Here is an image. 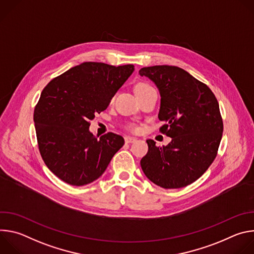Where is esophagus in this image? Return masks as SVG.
I'll use <instances>...</instances> for the list:
<instances>
[{"label": "esophagus", "instance_id": "obj_1", "mask_svg": "<svg viewBox=\"0 0 254 254\" xmlns=\"http://www.w3.org/2000/svg\"><path fill=\"white\" fill-rule=\"evenodd\" d=\"M135 140H136V138L133 137V136H128V135H126V136H125V141H126V143H131V142H134Z\"/></svg>", "mask_w": 254, "mask_h": 254}]
</instances>
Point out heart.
I'll use <instances>...</instances> for the list:
<instances>
[{"label": "heart", "mask_w": 254, "mask_h": 254, "mask_svg": "<svg viewBox=\"0 0 254 254\" xmlns=\"http://www.w3.org/2000/svg\"><path fill=\"white\" fill-rule=\"evenodd\" d=\"M151 88H153V87L150 86V85L147 84V83H139V84H137V85L135 86L134 91H135V92H138V91L147 90V89H151ZM128 128H129L130 130H132V131H136V130H137V127H136L135 125H133V124L129 125V126H128Z\"/></svg>", "instance_id": "b5f03b06"}]
</instances>
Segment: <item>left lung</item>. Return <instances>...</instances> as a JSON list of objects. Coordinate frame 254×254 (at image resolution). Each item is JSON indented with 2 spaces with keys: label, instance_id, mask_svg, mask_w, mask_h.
<instances>
[{
  "label": "left lung",
  "instance_id": "8db88e82",
  "mask_svg": "<svg viewBox=\"0 0 254 254\" xmlns=\"http://www.w3.org/2000/svg\"><path fill=\"white\" fill-rule=\"evenodd\" d=\"M161 94L160 131L172 137L161 148L148 139L149 151L140 160L152 182L165 189L186 187L199 179L217 156L223 122L212 90L184 69L156 65L141 68Z\"/></svg>",
  "mask_w": 254,
  "mask_h": 254
}]
</instances>
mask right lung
<instances>
[{
    "label": "right lung",
    "instance_id": "add662e5",
    "mask_svg": "<svg viewBox=\"0 0 254 254\" xmlns=\"http://www.w3.org/2000/svg\"><path fill=\"white\" fill-rule=\"evenodd\" d=\"M133 70L132 64L84 62L42 90L34 110L38 147L48 169L63 182L72 186L93 182L124 146L122 135L107 132L97 137L88 128Z\"/></svg>",
    "mask_w": 254,
    "mask_h": 254
}]
</instances>
